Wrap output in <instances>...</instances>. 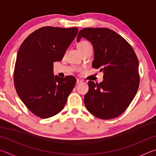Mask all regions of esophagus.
<instances>
[{"mask_svg":"<svg viewBox=\"0 0 156 156\" xmlns=\"http://www.w3.org/2000/svg\"><path fill=\"white\" fill-rule=\"evenodd\" d=\"M83 80H81V79H77V81H76V83L77 84H80L81 83H83Z\"/></svg>","mask_w":156,"mask_h":156,"instance_id":"1","label":"esophagus"}]
</instances>
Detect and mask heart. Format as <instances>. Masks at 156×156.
Listing matches in <instances>:
<instances>
[{
    "label": "heart",
    "instance_id": "1",
    "mask_svg": "<svg viewBox=\"0 0 156 156\" xmlns=\"http://www.w3.org/2000/svg\"><path fill=\"white\" fill-rule=\"evenodd\" d=\"M78 49L80 53L87 51V50H92L93 47H92L91 44L89 43L88 41L83 40L80 41L77 44Z\"/></svg>",
    "mask_w": 156,
    "mask_h": 156
}]
</instances>
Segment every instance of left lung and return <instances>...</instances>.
Instances as JSON below:
<instances>
[{"instance_id": "left-lung-1", "label": "left lung", "mask_w": 156, "mask_h": 156, "mask_svg": "<svg viewBox=\"0 0 156 156\" xmlns=\"http://www.w3.org/2000/svg\"><path fill=\"white\" fill-rule=\"evenodd\" d=\"M85 38L93 44L92 67L104 73L103 81L88 82L84 98L85 107L100 119H112L125 112L135 97L140 84L138 59L131 44L108 28H84L77 41Z\"/></svg>"}]
</instances>
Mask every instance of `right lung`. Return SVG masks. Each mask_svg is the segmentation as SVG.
Masks as SVG:
<instances>
[{
  "mask_svg": "<svg viewBox=\"0 0 156 156\" xmlns=\"http://www.w3.org/2000/svg\"><path fill=\"white\" fill-rule=\"evenodd\" d=\"M77 27L46 26L34 31L21 44L14 71V87L30 112L48 118L63 109L76 79L54 75V62L60 61L77 35Z\"/></svg>",
  "mask_w": 156,
  "mask_h": 156,
  "instance_id": "obj_1",
  "label": "right lung"
}]
</instances>
